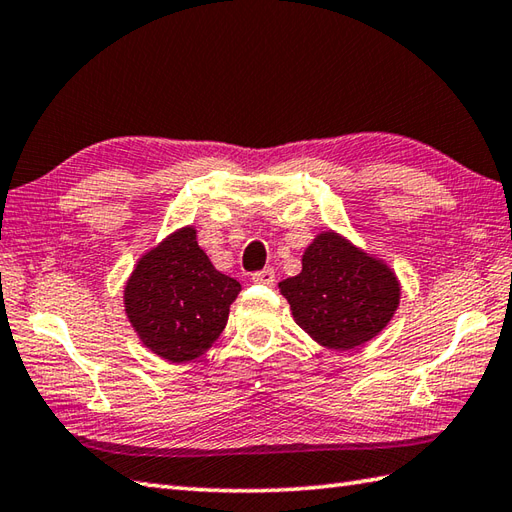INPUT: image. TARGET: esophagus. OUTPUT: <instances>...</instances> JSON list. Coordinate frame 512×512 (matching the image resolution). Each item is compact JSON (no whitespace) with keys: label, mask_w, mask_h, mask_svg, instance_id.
Wrapping results in <instances>:
<instances>
[{"label":"esophagus","mask_w":512,"mask_h":512,"mask_svg":"<svg viewBox=\"0 0 512 512\" xmlns=\"http://www.w3.org/2000/svg\"><path fill=\"white\" fill-rule=\"evenodd\" d=\"M255 281V284L259 286H273L275 284V270L273 268H264V270H257V273H253V277H250Z\"/></svg>","instance_id":"esophagus-1"}]
</instances>
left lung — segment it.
Segmentation results:
<instances>
[{"label":"left lung","instance_id":"left-lung-1","mask_svg":"<svg viewBox=\"0 0 512 512\" xmlns=\"http://www.w3.org/2000/svg\"><path fill=\"white\" fill-rule=\"evenodd\" d=\"M301 262V273L279 288L292 317L314 341L352 350L374 339L394 317L400 299L394 273L343 237L321 233Z\"/></svg>","mask_w":512,"mask_h":512}]
</instances>
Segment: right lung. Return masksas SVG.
Wrapping results in <instances>:
<instances>
[{
	"label": "right lung",
	"instance_id": "1",
	"mask_svg": "<svg viewBox=\"0 0 512 512\" xmlns=\"http://www.w3.org/2000/svg\"><path fill=\"white\" fill-rule=\"evenodd\" d=\"M239 290V281L213 268L193 228H182L140 259L127 281L125 310L151 352L184 363L220 336Z\"/></svg>",
	"mask_w": 512,
	"mask_h": 512
}]
</instances>
